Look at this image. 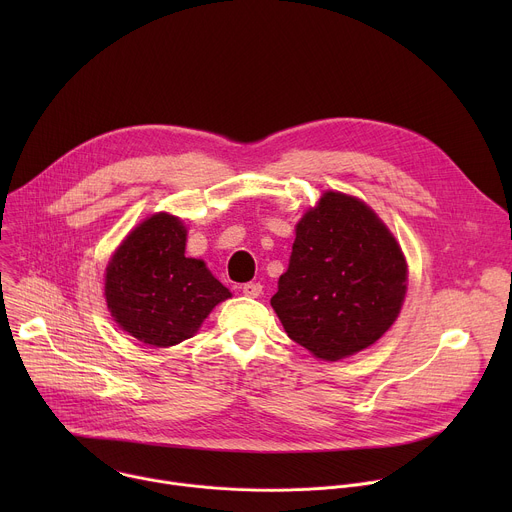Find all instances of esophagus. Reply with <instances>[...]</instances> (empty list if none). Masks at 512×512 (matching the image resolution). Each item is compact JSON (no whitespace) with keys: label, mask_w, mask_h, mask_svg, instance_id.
<instances>
[{"label":"esophagus","mask_w":512,"mask_h":512,"mask_svg":"<svg viewBox=\"0 0 512 512\" xmlns=\"http://www.w3.org/2000/svg\"><path fill=\"white\" fill-rule=\"evenodd\" d=\"M241 289H243V294L247 298H259L261 291H263V285L259 281H249V283H243Z\"/></svg>","instance_id":"34e87169"}]
</instances>
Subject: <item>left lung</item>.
Masks as SVG:
<instances>
[{"instance_id": "8db88e82", "label": "left lung", "mask_w": 512, "mask_h": 512, "mask_svg": "<svg viewBox=\"0 0 512 512\" xmlns=\"http://www.w3.org/2000/svg\"><path fill=\"white\" fill-rule=\"evenodd\" d=\"M405 291L403 253L379 216L356 198L326 192L298 223L271 306L291 340L340 360L391 328Z\"/></svg>"}]
</instances>
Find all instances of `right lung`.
Here are the masks:
<instances>
[{"label": "right lung", "mask_w": 512, "mask_h": 512, "mask_svg": "<svg viewBox=\"0 0 512 512\" xmlns=\"http://www.w3.org/2000/svg\"><path fill=\"white\" fill-rule=\"evenodd\" d=\"M186 229L166 212L141 223L113 255L105 296L115 322L143 344L190 338L210 310L231 298L200 259L184 255Z\"/></svg>", "instance_id": "add662e5"}]
</instances>
